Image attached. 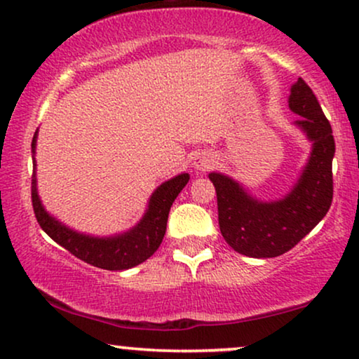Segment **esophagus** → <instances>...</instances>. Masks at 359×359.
Wrapping results in <instances>:
<instances>
[{"label":"esophagus","instance_id":"34e87169","mask_svg":"<svg viewBox=\"0 0 359 359\" xmlns=\"http://www.w3.org/2000/svg\"><path fill=\"white\" fill-rule=\"evenodd\" d=\"M212 163H214L212 156L209 155V153H206V151H199L193 158V166L196 170H199V171L209 170L212 166Z\"/></svg>","mask_w":359,"mask_h":359}]
</instances>
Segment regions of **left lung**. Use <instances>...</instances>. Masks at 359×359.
<instances>
[{"mask_svg": "<svg viewBox=\"0 0 359 359\" xmlns=\"http://www.w3.org/2000/svg\"><path fill=\"white\" fill-rule=\"evenodd\" d=\"M288 107L302 117L293 125L306 135L311 151L299 180L285 196L262 201L229 176L209 173L217 194L221 234L236 252L248 257L267 259L288 252L327 216L332 206V125L304 79L292 86Z\"/></svg>", "mask_w": 359, "mask_h": 359, "instance_id": "obj_1", "label": "left lung"}]
</instances>
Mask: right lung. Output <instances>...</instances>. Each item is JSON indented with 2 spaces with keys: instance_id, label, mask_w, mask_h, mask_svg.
I'll use <instances>...</instances> for the list:
<instances>
[{
  "instance_id": "right-lung-1",
  "label": "right lung",
  "mask_w": 359,
  "mask_h": 359,
  "mask_svg": "<svg viewBox=\"0 0 359 359\" xmlns=\"http://www.w3.org/2000/svg\"><path fill=\"white\" fill-rule=\"evenodd\" d=\"M36 142L37 130L31 143L32 166H34L31 181L32 208H34L37 222L50 239L67 249L77 259L94 265V267L105 269V271H127V269L145 262L148 257L156 252L163 237H165L170 209L173 206L176 196L189 181L188 173H181L158 186L150 196L145 214L132 229L109 237L88 236L62 224L44 209L39 194H37Z\"/></svg>"
}]
</instances>
